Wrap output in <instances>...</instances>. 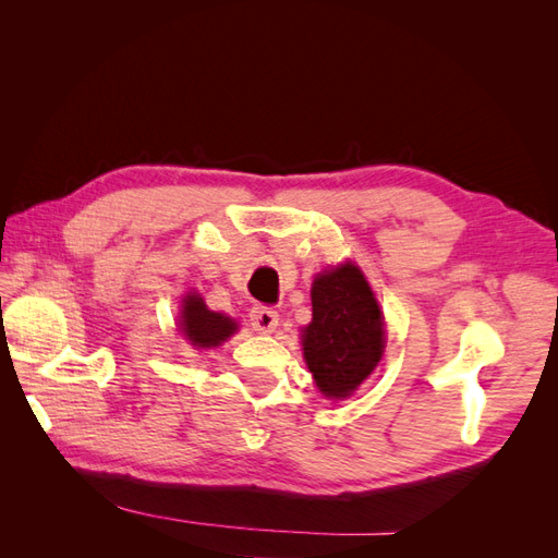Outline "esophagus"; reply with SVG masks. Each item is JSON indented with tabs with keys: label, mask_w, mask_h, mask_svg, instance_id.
<instances>
[{
	"label": "esophagus",
	"mask_w": 558,
	"mask_h": 558,
	"mask_svg": "<svg viewBox=\"0 0 558 558\" xmlns=\"http://www.w3.org/2000/svg\"><path fill=\"white\" fill-rule=\"evenodd\" d=\"M251 326L260 332H272L279 326V314L272 307L256 305L251 310Z\"/></svg>",
	"instance_id": "1"
}]
</instances>
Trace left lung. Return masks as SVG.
<instances>
[{
    "instance_id": "obj_1",
    "label": "left lung",
    "mask_w": 558,
    "mask_h": 558,
    "mask_svg": "<svg viewBox=\"0 0 558 558\" xmlns=\"http://www.w3.org/2000/svg\"><path fill=\"white\" fill-rule=\"evenodd\" d=\"M302 351L320 393L347 398L367 379L384 351V318L373 289L351 263L312 283V324Z\"/></svg>"
}]
</instances>
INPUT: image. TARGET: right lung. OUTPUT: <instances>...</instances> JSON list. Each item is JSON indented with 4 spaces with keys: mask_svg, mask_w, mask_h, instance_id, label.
<instances>
[{
    "mask_svg": "<svg viewBox=\"0 0 558 558\" xmlns=\"http://www.w3.org/2000/svg\"><path fill=\"white\" fill-rule=\"evenodd\" d=\"M181 330L189 337L193 347H218L238 330V324L232 318L207 310L205 300L199 295H189L183 300L181 310Z\"/></svg>",
    "mask_w": 558,
    "mask_h": 558,
    "instance_id": "right-lung-1",
    "label": "right lung"
}]
</instances>
